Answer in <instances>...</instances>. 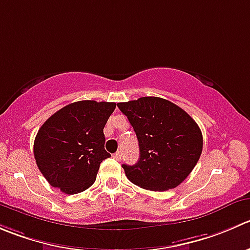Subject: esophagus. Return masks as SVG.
<instances>
[{
  "instance_id": "obj_1",
  "label": "esophagus",
  "mask_w": 250,
  "mask_h": 250,
  "mask_svg": "<svg viewBox=\"0 0 250 250\" xmlns=\"http://www.w3.org/2000/svg\"><path fill=\"white\" fill-rule=\"evenodd\" d=\"M113 157H115L116 160H121V157H122V152L121 151L115 152V154H113Z\"/></svg>"
}]
</instances>
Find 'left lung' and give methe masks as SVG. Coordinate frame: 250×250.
Masks as SVG:
<instances>
[{
    "mask_svg": "<svg viewBox=\"0 0 250 250\" xmlns=\"http://www.w3.org/2000/svg\"><path fill=\"white\" fill-rule=\"evenodd\" d=\"M139 142V161L123 164L125 176L147 190L176 188L197 165L203 150L199 125L179 106L155 96L117 104Z\"/></svg>",
    "mask_w": 250,
    "mask_h": 250,
    "instance_id": "left-lung-1",
    "label": "left lung"
}]
</instances>
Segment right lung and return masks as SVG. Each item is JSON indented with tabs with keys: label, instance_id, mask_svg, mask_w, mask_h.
<instances>
[{
	"label": "right lung",
	"instance_id": "obj_1",
	"mask_svg": "<svg viewBox=\"0 0 250 250\" xmlns=\"http://www.w3.org/2000/svg\"><path fill=\"white\" fill-rule=\"evenodd\" d=\"M115 108V103L77 101L41 125L34 140V156L51 186L66 194L93 186L100 164L111 156L105 150L104 127Z\"/></svg>",
	"mask_w": 250,
	"mask_h": 250
}]
</instances>
